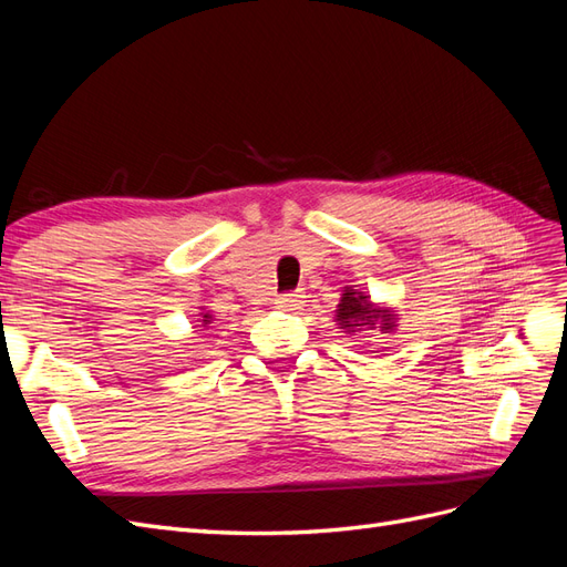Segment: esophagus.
Segmentation results:
<instances>
[{"label": "esophagus", "instance_id": "34e87169", "mask_svg": "<svg viewBox=\"0 0 567 567\" xmlns=\"http://www.w3.org/2000/svg\"><path fill=\"white\" fill-rule=\"evenodd\" d=\"M302 293L300 290H296V293H286V296H279L277 298V307H281V310H298V307L302 305Z\"/></svg>", "mask_w": 567, "mask_h": 567}]
</instances>
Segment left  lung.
<instances>
[{
	"mask_svg": "<svg viewBox=\"0 0 567 567\" xmlns=\"http://www.w3.org/2000/svg\"><path fill=\"white\" fill-rule=\"evenodd\" d=\"M398 310L388 305L371 302V296L354 286L342 288V296L336 310V323L342 333L354 336L357 331H373L381 329L383 333H392L398 329Z\"/></svg>",
	"mask_w": 567,
	"mask_h": 567,
	"instance_id": "obj_1",
	"label": "left lung"
}]
</instances>
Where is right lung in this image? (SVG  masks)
<instances>
[{
	"label": "right lung",
	"instance_id": "right-lung-1",
	"mask_svg": "<svg viewBox=\"0 0 567 567\" xmlns=\"http://www.w3.org/2000/svg\"><path fill=\"white\" fill-rule=\"evenodd\" d=\"M196 317H198V321H200L198 326H203V329H208V326H210V323L215 321V317H213L210 312H205V310H203V307H200V312H198Z\"/></svg>",
	"mask_w": 567,
	"mask_h": 567
}]
</instances>
